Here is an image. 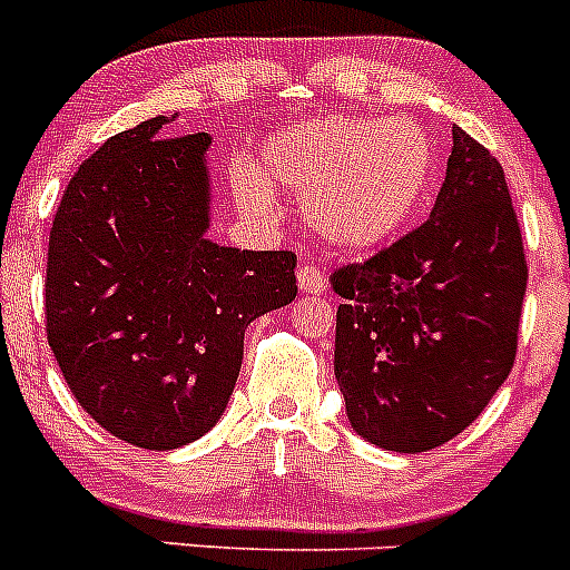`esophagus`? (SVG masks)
Wrapping results in <instances>:
<instances>
[{
	"label": "esophagus",
	"instance_id": "1",
	"mask_svg": "<svg viewBox=\"0 0 570 570\" xmlns=\"http://www.w3.org/2000/svg\"><path fill=\"white\" fill-rule=\"evenodd\" d=\"M296 282H299V291L302 294H311V296H320L325 291V274H322L316 265H299L296 271Z\"/></svg>",
	"mask_w": 570,
	"mask_h": 570
}]
</instances>
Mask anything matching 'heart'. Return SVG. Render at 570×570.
Returning <instances> with one entry per match:
<instances>
[{"mask_svg": "<svg viewBox=\"0 0 570 570\" xmlns=\"http://www.w3.org/2000/svg\"><path fill=\"white\" fill-rule=\"evenodd\" d=\"M436 179V145L414 119L322 116L268 139L259 170L234 176L242 203L274 214L271 188L302 196L305 223L325 245L371 250L407 228Z\"/></svg>", "mask_w": 570, "mask_h": 570, "instance_id": "obj_1", "label": "heart"}]
</instances>
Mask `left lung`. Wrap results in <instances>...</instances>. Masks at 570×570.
I'll return each instance as SVG.
<instances>
[{
	"label": "left lung",
	"instance_id": "1",
	"mask_svg": "<svg viewBox=\"0 0 570 570\" xmlns=\"http://www.w3.org/2000/svg\"><path fill=\"white\" fill-rule=\"evenodd\" d=\"M525 285L505 174L456 128L425 223L331 276L334 374L356 434L400 454L462 434L511 374Z\"/></svg>",
	"mask_w": 570,
	"mask_h": 570
}]
</instances>
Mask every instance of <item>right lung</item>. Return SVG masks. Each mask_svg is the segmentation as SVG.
I'll list each match as a JSON object with an SVG mask.
<instances>
[{"label":"right lung","instance_id":"1","mask_svg":"<svg viewBox=\"0 0 570 570\" xmlns=\"http://www.w3.org/2000/svg\"><path fill=\"white\" fill-rule=\"evenodd\" d=\"M168 116L79 165L48 242L45 331L70 394L108 434L170 451L216 425L245 328L296 296V254L210 242L208 134Z\"/></svg>","mask_w":570,"mask_h":570}]
</instances>
